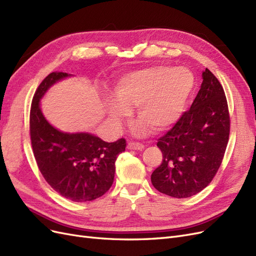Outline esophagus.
I'll use <instances>...</instances> for the list:
<instances>
[{
  "label": "esophagus",
  "instance_id": "1",
  "mask_svg": "<svg viewBox=\"0 0 256 256\" xmlns=\"http://www.w3.org/2000/svg\"><path fill=\"white\" fill-rule=\"evenodd\" d=\"M128 150H144V145L138 142H129L127 145Z\"/></svg>",
  "mask_w": 256,
  "mask_h": 256
}]
</instances>
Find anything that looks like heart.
Here are the masks:
<instances>
[{
  "label": "heart",
  "instance_id": "heart-1",
  "mask_svg": "<svg viewBox=\"0 0 256 256\" xmlns=\"http://www.w3.org/2000/svg\"><path fill=\"white\" fill-rule=\"evenodd\" d=\"M196 76L186 67L157 65L129 72L118 81L115 98L106 99L110 118L120 122L136 106L138 120L134 132L144 136L148 127L160 132L182 118L194 92Z\"/></svg>",
  "mask_w": 256,
  "mask_h": 256
}]
</instances>
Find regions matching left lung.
<instances>
[{
  "label": "left lung",
  "mask_w": 256,
  "mask_h": 256,
  "mask_svg": "<svg viewBox=\"0 0 256 256\" xmlns=\"http://www.w3.org/2000/svg\"><path fill=\"white\" fill-rule=\"evenodd\" d=\"M202 78L190 110L157 143L164 158L152 174V184L177 198H190L207 187L228 141L230 115L223 88L207 68Z\"/></svg>",
  "instance_id": "1"
}]
</instances>
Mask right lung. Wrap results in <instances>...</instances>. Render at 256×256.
Listing matches in <instances>:
<instances>
[{"mask_svg":"<svg viewBox=\"0 0 256 256\" xmlns=\"http://www.w3.org/2000/svg\"><path fill=\"white\" fill-rule=\"evenodd\" d=\"M72 76L54 72L44 79L30 106V132L44 180L62 196L82 203L100 198L111 188L115 161L125 152L126 141L108 143L90 132H64L44 118L40 100L54 84Z\"/></svg>","mask_w":256,"mask_h":256,"instance_id":"1","label":"right lung"}]
</instances>
